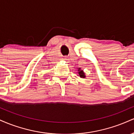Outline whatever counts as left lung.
I'll return each mask as SVG.
<instances>
[{"label":"left lung","mask_w":134,"mask_h":134,"mask_svg":"<svg viewBox=\"0 0 134 134\" xmlns=\"http://www.w3.org/2000/svg\"><path fill=\"white\" fill-rule=\"evenodd\" d=\"M79 70V75L80 76V77H85V75H84V72H83V71L82 70H80V69H79V70Z\"/></svg>","instance_id":"left-lung-1"}]
</instances>
